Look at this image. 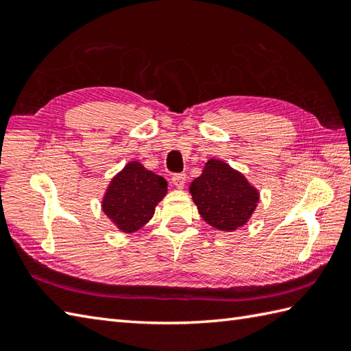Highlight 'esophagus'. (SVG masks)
<instances>
[{
    "instance_id": "obj_1",
    "label": "esophagus",
    "mask_w": 351,
    "mask_h": 351,
    "mask_svg": "<svg viewBox=\"0 0 351 351\" xmlns=\"http://www.w3.org/2000/svg\"><path fill=\"white\" fill-rule=\"evenodd\" d=\"M185 181H187V176H185L184 173L173 175V178H171V182H173L175 187L180 189V190L185 187Z\"/></svg>"
}]
</instances>
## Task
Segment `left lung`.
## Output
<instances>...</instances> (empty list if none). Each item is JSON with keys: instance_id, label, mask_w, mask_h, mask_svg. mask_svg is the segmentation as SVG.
<instances>
[{"instance_id": "left-lung-1", "label": "left lung", "mask_w": 351, "mask_h": 351, "mask_svg": "<svg viewBox=\"0 0 351 351\" xmlns=\"http://www.w3.org/2000/svg\"><path fill=\"white\" fill-rule=\"evenodd\" d=\"M190 195L202 219L223 232L244 226L259 202L255 185L241 171L217 158L205 162L202 175L190 184Z\"/></svg>"}]
</instances>
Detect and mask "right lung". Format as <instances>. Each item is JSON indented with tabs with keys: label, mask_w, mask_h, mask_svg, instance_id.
I'll use <instances>...</instances> for the list:
<instances>
[{
	"label": "right lung",
	"mask_w": 351,
	"mask_h": 351,
	"mask_svg": "<svg viewBox=\"0 0 351 351\" xmlns=\"http://www.w3.org/2000/svg\"><path fill=\"white\" fill-rule=\"evenodd\" d=\"M166 195L167 181L162 176L140 161H130L111 178L101 208L121 232L132 234L154 217L156 205Z\"/></svg>",
	"instance_id": "obj_1"
}]
</instances>
